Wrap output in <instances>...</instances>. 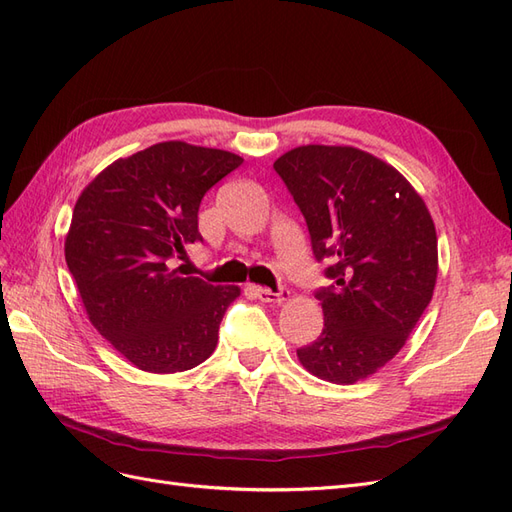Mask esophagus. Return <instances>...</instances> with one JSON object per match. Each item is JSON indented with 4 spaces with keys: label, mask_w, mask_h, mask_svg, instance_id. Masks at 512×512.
Wrapping results in <instances>:
<instances>
[{
    "label": "esophagus",
    "mask_w": 512,
    "mask_h": 512,
    "mask_svg": "<svg viewBox=\"0 0 512 512\" xmlns=\"http://www.w3.org/2000/svg\"><path fill=\"white\" fill-rule=\"evenodd\" d=\"M254 297L262 303H282L286 299V292H273L269 288H262V286H252Z\"/></svg>",
    "instance_id": "1"
}]
</instances>
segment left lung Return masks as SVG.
<instances>
[{"label": "left lung", "mask_w": 512, "mask_h": 512, "mask_svg": "<svg viewBox=\"0 0 512 512\" xmlns=\"http://www.w3.org/2000/svg\"><path fill=\"white\" fill-rule=\"evenodd\" d=\"M301 209L312 252L329 260L316 290L324 329L297 348L314 376L352 384L389 363L427 309L438 237L397 170L354 147L305 145L273 164Z\"/></svg>", "instance_id": "obj_1"}]
</instances>
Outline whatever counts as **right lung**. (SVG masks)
I'll list each match as a JSON object with an SVG mask.
<instances>
[{"mask_svg":"<svg viewBox=\"0 0 512 512\" xmlns=\"http://www.w3.org/2000/svg\"><path fill=\"white\" fill-rule=\"evenodd\" d=\"M241 162L222 149L158 143L113 162L76 200L68 269L91 324L138 369H192L218 344L239 288L207 284L175 265L203 241L200 200Z\"/></svg>","mask_w":512,"mask_h":512,"instance_id":"obj_1","label":"right lung"}]
</instances>
